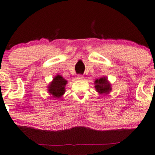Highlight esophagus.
<instances>
[{"label":"esophagus","instance_id":"34e87169","mask_svg":"<svg viewBox=\"0 0 155 155\" xmlns=\"http://www.w3.org/2000/svg\"><path fill=\"white\" fill-rule=\"evenodd\" d=\"M84 79V76H83L82 75H78L77 76V80H82Z\"/></svg>","mask_w":155,"mask_h":155}]
</instances>
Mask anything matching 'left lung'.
I'll use <instances>...</instances> for the list:
<instances>
[{"label":"left lung","mask_w":155,"mask_h":155,"mask_svg":"<svg viewBox=\"0 0 155 155\" xmlns=\"http://www.w3.org/2000/svg\"><path fill=\"white\" fill-rule=\"evenodd\" d=\"M94 84L96 91L99 92V94H106L111 90L110 84L105 78H101L100 79L96 80Z\"/></svg>","instance_id":"obj_1"}]
</instances>
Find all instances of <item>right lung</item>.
<instances>
[{
    "instance_id": "obj_1",
    "label": "right lung",
    "mask_w": 155,
    "mask_h": 155,
    "mask_svg": "<svg viewBox=\"0 0 155 155\" xmlns=\"http://www.w3.org/2000/svg\"><path fill=\"white\" fill-rule=\"evenodd\" d=\"M67 81L61 75H57L49 86V92L54 98H60L65 93V86Z\"/></svg>"
}]
</instances>
